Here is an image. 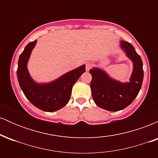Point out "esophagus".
Wrapping results in <instances>:
<instances>
[{
  "instance_id": "34e87169",
  "label": "esophagus",
  "mask_w": 158,
  "mask_h": 158,
  "mask_svg": "<svg viewBox=\"0 0 158 158\" xmlns=\"http://www.w3.org/2000/svg\"><path fill=\"white\" fill-rule=\"evenodd\" d=\"M90 68H91V64H90V63H89V62H88L86 64V70H87V71H88V70H89Z\"/></svg>"
}]
</instances>
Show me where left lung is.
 Returning a JSON list of instances; mask_svg holds the SVG:
<instances>
[{
  "instance_id": "left-lung-1",
  "label": "left lung",
  "mask_w": 158,
  "mask_h": 158,
  "mask_svg": "<svg viewBox=\"0 0 158 158\" xmlns=\"http://www.w3.org/2000/svg\"><path fill=\"white\" fill-rule=\"evenodd\" d=\"M120 48L133 62V71L129 81L115 80L99 68L89 70L92 76L90 88L94 101L99 108L109 111H118L129 106L138 94L143 80V61L135 48L123 40Z\"/></svg>"
}]
</instances>
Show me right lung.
<instances>
[{
  "label": "right lung",
  "mask_w": 158,
  "mask_h": 158,
  "mask_svg": "<svg viewBox=\"0 0 158 158\" xmlns=\"http://www.w3.org/2000/svg\"><path fill=\"white\" fill-rule=\"evenodd\" d=\"M36 43L37 40L29 43L19 56L18 80L25 97L34 106L44 111L53 112L68 104L73 85L85 72V64L50 82L37 83L30 77L27 69V63Z\"/></svg>",
  "instance_id": "1"
}]
</instances>
